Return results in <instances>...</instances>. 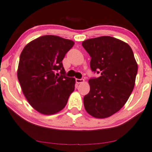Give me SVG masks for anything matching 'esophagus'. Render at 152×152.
Wrapping results in <instances>:
<instances>
[{
  "label": "esophagus",
  "instance_id": "1",
  "mask_svg": "<svg viewBox=\"0 0 152 152\" xmlns=\"http://www.w3.org/2000/svg\"><path fill=\"white\" fill-rule=\"evenodd\" d=\"M76 83H78V84L82 83L84 82V79H83V78H80V79H78V78H76Z\"/></svg>",
  "mask_w": 152,
  "mask_h": 152
}]
</instances>
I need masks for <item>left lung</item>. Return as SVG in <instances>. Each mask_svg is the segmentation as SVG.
<instances>
[{
    "label": "left lung",
    "mask_w": 152,
    "mask_h": 152,
    "mask_svg": "<svg viewBox=\"0 0 152 152\" xmlns=\"http://www.w3.org/2000/svg\"><path fill=\"white\" fill-rule=\"evenodd\" d=\"M91 57L90 68L101 76L88 80L90 92L83 98L90 116L105 118L118 111L128 101L135 83L137 64L130 46L111 36L83 41Z\"/></svg>",
    "instance_id": "1"
}]
</instances>
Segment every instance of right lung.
Masks as SVG:
<instances>
[{
  "label": "right lung",
  "instance_id": "right-lung-1",
  "mask_svg": "<svg viewBox=\"0 0 152 152\" xmlns=\"http://www.w3.org/2000/svg\"><path fill=\"white\" fill-rule=\"evenodd\" d=\"M74 45L72 40L45 35L29 42L22 51L17 78L28 102L42 114L62 110L74 92L76 79L64 76L62 62Z\"/></svg>",
  "mask_w": 152,
  "mask_h": 152
}]
</instances>
